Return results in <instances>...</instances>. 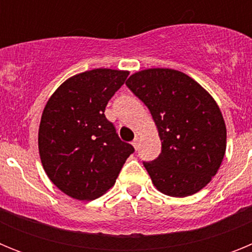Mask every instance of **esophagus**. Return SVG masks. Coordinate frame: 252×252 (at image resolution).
I'll return each instance as SVG.
<instances>
[{
	"label": "esophagus",
	"instance_id": "1",
	"mask_svg": "<svg viewBox=\"0 0 252 252\" xmlns=\"http://www.w3.org/2000/svg\"><path fill=\"white\" fill-rule=\"evenodd\" d=\"M132 146H133V148H135V150H137V149H139V146H140L139 137H136V139L133 140V141H132Z\"/></svg>",
	"mask_w": 252,
	"mask_h": 252
}]
</instances>
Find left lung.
I'll return each instance as SVG.
<instances>
[{
	"mask_svg": "<svg viewBox=\"0 0 252 252\" xmlns=\"http://www.w3.org/2000/svg\"><path fill=\"white\" fill-rule=\"evenodd\" d=\"M150 111L161 153L144 162L158 190L188 197L212 180L226 153V124L213 97L179 70L150 68L126 82Z\"/></svg>",
	"mask_w": 252,
	"mask_h": 252,
	"instance_id": "left-lung-1",
	"label": "left lung"
}]
</instances>
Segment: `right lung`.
I'll list each match as a JSON object with an SVG mask.
<instances>
[{
	"instance_id": "add662e5",
	"label": "right lung",
	"mask_w": 252,
	"mask_h": 252,
	"mask_svg": "<svg viewBox=\"0 0 252 252\" xmlns=\"http://www.w3.org/2000/svg\"><path fill=\"white\" fill-rule=\"evenodd\" d=\"M127 75L116 69L87 70L68 78L46 102L37 139L40 159L49 179L69 197H101L133 153L104 116Z\"/></svg>"
}]
</instances>
